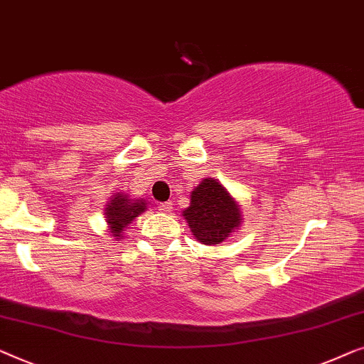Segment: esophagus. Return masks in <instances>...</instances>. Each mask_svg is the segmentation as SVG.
<instances>
[{"label":"esophagus","instance_id":"34e87169","mask_svg":"<svg viewBox=\"0 0 364 364\" xmlns=\"http://www.w3.org/2000/svg\"><path fill=\"white\" fill-rule=\"evenodd\" d=\"M171 209H173V203H170V201L158 204V211L160 213H170Z\"/></svg>","mask_w":364,"mask_h":364}]
</instances>
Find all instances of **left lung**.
Listing matches in <instances>:
<instances>
[{
	"mask_svg": "<svg viewBox=\"0 0 364 364\" xmlns=\"http://www.w3.org/2000/svg\"><path fill=\"white\" fill-rule=\"evenodd\" d=\"M183 216L194 237L206 245L223 242L242 223L237 201L214 178H206L193 189L191 203Z\"/></svg>",
	"mask_w": 364,
	"mask_h": 364,
	"instance_id": "1",
	"label": "left lung"
}]
</instances>
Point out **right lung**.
Masks as SVG:
<instances>
[{
    "mask_svg": "<svg viewBox=\"0 0 364 364\" xmlns=\"http://www.w3.org/2000/svg\"><path fill=\"white\" fill-rule=\"evenodd\" d=\"M146 209V203L143 199H130L127 194H115V198L107 203L105 221L109 224L110 232L115 239L122 237L124 229Z\"/></svg>",
    "mask_w": 364,
    "mask_h": 364,
    "instance_id": "obj_1",
    "label": "right lung"
}]
</instances>
